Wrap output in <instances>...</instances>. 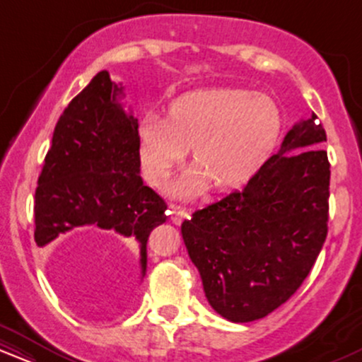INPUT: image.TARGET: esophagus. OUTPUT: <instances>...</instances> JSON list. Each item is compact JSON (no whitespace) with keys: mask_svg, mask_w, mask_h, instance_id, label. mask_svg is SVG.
<instances>
[{"mask_svg":"<svg viewBox=\"0 0 362 362\" xmlns=\"http://www.w3.org/2000/svg\"><path fill=\"white\" fill-rule=\"evenodd\" d=\"M170 214H172V221L175 224H182L184 219L189 218V211L184 209V207H180V206H172Z\"/></svg>","mask_w":362,"mask_h":362,"instance_id":"obj_1","label":"esophagus"}]
</instances>
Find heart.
<instances>
[{
    "label": "heart",
    "instance_id": "obj_1",
    "mask_svg": "<svg viewBox=\"0 0 362 362\" xmlns=\"http://www.w3.org/2000/svg\"><path fill=\"white\" fill-rule=\"evenodd\" d=\"M282 131L276 100L247 90L209 88L170 103L168 117L149 112L139 124V161L153 185H165L192 148L197 167L175 185L195 197L213 182L218 190L238 189L267 163Z\"/></svg>",
    "mask_w": 362,
    "mask_h": 362
}]
</instances>
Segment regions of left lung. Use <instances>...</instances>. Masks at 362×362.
<instances>
[{"label": "left lung", "instance_id": "1", "mask_svg": "<svg viewBox=\"0 0 362 362\" xmlns=\"http://www.w3.org/2000/svg\"><path fill=\"white\" fill-rule=\"evenodd\" d=\"M317 115L286 134L243 190L182 223L209 305L230 322L267 317L296 293L325 243L330 163Z\"/></svg>", "mask_w": 362, "mask_h": 362}]
</instances>
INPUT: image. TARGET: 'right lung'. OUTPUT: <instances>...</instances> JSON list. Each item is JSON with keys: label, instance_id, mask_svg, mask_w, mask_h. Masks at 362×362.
I'll use <instances>...</instances> for the list:
<instances>
[{"label": "right lung", "instance_id": "right-lung-1", "mask_svg": "<svg viewBox=\"0 0 362 362\" xmlns=\"http://www.w3.org/2000/svg\"><path fill=\"white\" fill-rule=\"evenodd\" d=\"M124 86L100 71L57 120L35 190V243L45 247L90 228L138 245L146 274L149 233L167 221V204L139 175L138 119L122 109Z\"/></svg>", "mask_w": 362, "mask_h": 362}]
</instances>
